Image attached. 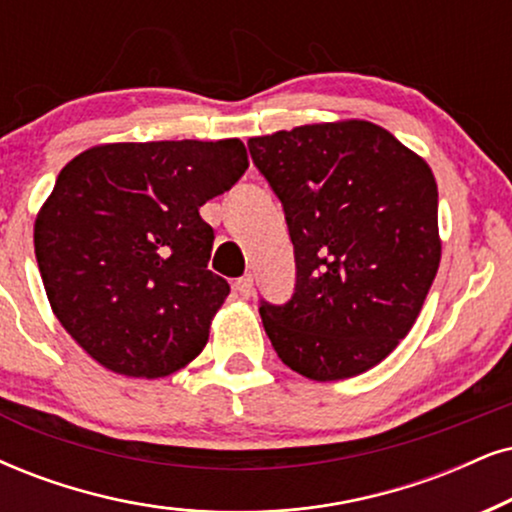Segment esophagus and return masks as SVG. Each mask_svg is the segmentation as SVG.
<instances>
[{"instance_id":"1","label":"esophagus","mask_w":512,"mask_h":512,"mask_svg":"<svg viewBox=\"0 0 512 512\" xmlns=\"http://www.w3.org/2000/svg\"><path fill=\"white\" fill-rule=\"evenodd\" d=\"M234 290L241 297H250L252 295V276L250 274H245V276H241V278H236L234 281Z\"/></svg>"}]
</instances>
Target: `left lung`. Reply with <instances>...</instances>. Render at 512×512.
Wrapping results in <instances>:
<instances>
[{
	"label": "left lung",
	"instance_id": "obj_1",
	"mask_svg": "<svg viewBox=\"0 0 512 512\" xmlns=\"http://www.w3.org/2000/svg\"><path fill=\"white\" fill-rule=\"evenodd\" d=\"M248 148L295 248L293 297L260 302L278 359L319 383L368 371L406 338L437 276L435 174L366 120L302 125Z\"/></svg>",
	"mask_w": 512,
	"mask_h": 512
}]
</instances>
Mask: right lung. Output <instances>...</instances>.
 Here are the masks:
<instances>
[{"instance_id":"right-lung-1","label":"right lung","mask_w":512,"mask_h":512,"mask_svg":"<svg viewBox=\"0 0 512 512\" xmlns=\"http://www.w3.org/2000/svg\"><path fill=\"white\" fill-rule=\"evenodd\" d=\"M248 170L241 139L103 144L58 174L35 255L61 326L108 371L165 378L203 352L229 283L208 269L210 198Z\"/></svg>"}]
</instances>
